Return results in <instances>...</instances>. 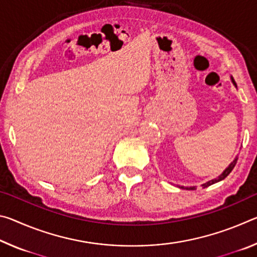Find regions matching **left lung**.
I'll return each mask as SVG.
<instances>
[{"instance_id":"1","label":"left lung","mask_w":257,"mask_h":257,"mask_svg":"<svg viewBox=\"0 0 257 257\" xmlns=\"http://www.w3.org/2000/svg\"><path fill=\"white\" fill-rule=\"evenodd\" d=\"M231 81H232V84L237 87L236 81L233 80V78H232V77H231ZM237 160H238V158L234 159V160L232 161V162L228 165V168L225 169V170H224L222 173H221V175H220L219 177H216V178H214V179H212V180H210V181L205 182V184H203V185H202L203 188H206V187L211 186V185H213V184H215V182H219V181H221V180H223L225 177L229 176V173L232 171V169L234 168V165H236V163H237ZM181 188H184V189L186 188V189H188V190H195V189H196V187H195V186H193V187H184V186H181Z\"/></svg>"}]
</instances>
